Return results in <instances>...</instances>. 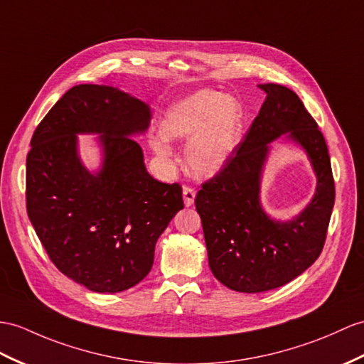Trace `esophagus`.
<instances>
[{
	"label": "esophagus",
	"mask_w": 364,
	"mask_h": 364,
	"mask_svg": "<svg viewBox=\"0 0 364 364\" xmlns=\"http://www.w3.org/2000/svg\"><path fill=\"white\" fill-rule=\"evenodd\" d=\"M194 198H196V190L191 187H183V203L185 207H191L194 203Z\"/></svg>",
	"instance_id": "1"
}]
</instances>
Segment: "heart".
<instances>
[{"instance_id": "obj_1", "label": "heart", "mask_w": 364, "mask_h": 364, "mask_svg": "<svg viewBox=\"0 0 364 364\" xmlns=\"http://www.w3.org/2000/svg\"><path fill=\"white\" fill-rule=\"evenodd\" d=\"M244 112L233 97L202 90L171 106L162 123V136L151 140L154 151L168 157L170 140H188L185 161L198 177H211L228 164L241 141Z\"/></svg>"}]
</instances>
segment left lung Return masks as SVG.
Masks as SVG:
<instances>
[{"label":"left lung","mask_w":364,"mask_h":364,"mask_svg":"<svg viewBox=\"0 0 364 364\" xmlns=\"http://www.w3.org/2000/svg\"><path fill=\"white\" fill-rule=\"evenodd\" d=\"M259 87L267 92L259 114L228 164L202 183L194 200L213 274L244 294L284 286L318 259L335 202L331 157L316 122L289 87L274 83ZM282 134L306 149L318 179L313 202L289 223L270 220L259 203L268 144Z\"/></svg>","instance_id":"8db88e82"}]
</instances>
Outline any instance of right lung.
<instances>
[{
	"label": "right lung",
	"mask_w": 364,
	"mask_h": 364,
	"mask_svg": "<svg viewBox=\"0 0 364 364\" xmlns=\"http://www.w3.org/2000/svg\"><path fill=\"white\" fill-rule=\"evenodd\" d=\"M148 105L111 86L78 85L52 106L31 140L26 208L55 267L99 294H117L144 279L154 247L183 208L179 183L148 174L129 136L144 132ZM78 132H97L104 165L91 175L76 156Z\"/></svg>",
	"instance_id": "obj_1"
}]
</instances>
